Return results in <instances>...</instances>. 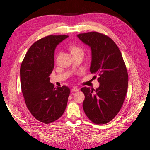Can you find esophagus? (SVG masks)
Instances as JSON below:
<instances>
[{
  "label": "esophagus",
  "mask_w": 150,
  "mask_h": 150,
  "mask_svg": "<svg viewBox=\"0 0 150 150\" xmlns=\"http://www.w3.org/2000/svg\"><path fill=\"white\" fill-rule=\"evenodd\" d=\"M71 91H72V92H78V91H79V89L77 88L76 87H74Z\"/></svg>",
  "instance_id": "obj_1"
}]
</instances>
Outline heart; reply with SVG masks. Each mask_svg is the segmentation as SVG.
<instances>
[{"label": "heart", "mask_w": 150, "mask_h": 150, "mask_svg": "<svg viewBox=\"0 0 150 150\" xmlns=\"http://www.w3.org/2000/svg\"><path fill=\"white\" fill-rule=\"evenodd\" d=\"M70 50L73 54H78V53H80L83 54V50L82 49H81L80 47H77V46H72L70 48Z\"/></svg>", "instance_id": "b5f03b06"}]
</instances>
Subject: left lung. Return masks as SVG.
Listing matches in <instances>:
<instances>
[{"label":"left lung","instance_id":"left-lung-1","mask_svg":"<svg viewBox=\"0 0 150 150\" xmlns=\"http://www.w3.org/2000/svg\"><path fill=\"white\" fill-rule=\"evenodd\" d=\"M91 50L90 72L98 75L100 86L96 90L83 88L84 111L96 124H105L119 113L127 94L128 75L121 52L112 39L92 31L77 35Z\"/></svg>","mask_w":150,"mask_h":150}]
</instances>
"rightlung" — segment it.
<instances>
[{"mask_svg": "<svg viewBox=\"0 0 150 150\" xmlns=\"http://www.w3.org/2000/svg\"><path fill=\"white\" fill-rule=\"evenodd\" d=\"M68 37L50 35L39 39L30 47L21 64V85L27 107L35 119L46 124L58 119L67 106L70 89L54 88L49 76L55 49Z\"/></svg>", "mask_w": 150, "mask_h": 150, "instance_id": "add662e5", "label": "right lung"}]
</instances>
